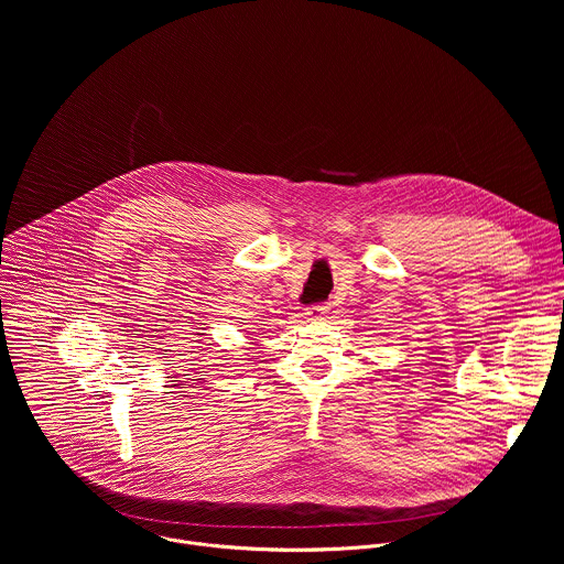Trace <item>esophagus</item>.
<instances>
[{"mask_svg": "<svg viewBox=\"0 0 564 564\" xmlns=\"http://www.w3.org/2000/svg\"><path fill=\"white\" fill-rule=\"evenodd\" d=\"M329 313V304H319V306H315L308 315L311 317H315V319H322V317H325Z\"/></svg>", "mask_w": 564, "mask_h": 564, "instance_id": "obj_1", "label": "esophagus"}]
</instances>
